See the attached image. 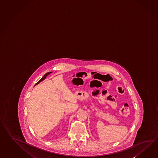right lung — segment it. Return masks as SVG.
<instances>
[{"label":"right lung","instance_id":"obj_1","mask_svg":"<svg viewBox=\"0 0 158 158\" xmlns=\"http://www.w3.org/2000/svg\"><path fill=\"white\" fill-rule=\"evenodd\" d=\"M51 73H52V72H48V73H46V74L42 77V79L40 80V81H38L37 83H36V84H35V85H37L38 84H39V83L40 82V81H44V79H45V78H46V77L49 74H51Z\"/></svg>","mask_w":158,"mask_h":158}]
</instances>
